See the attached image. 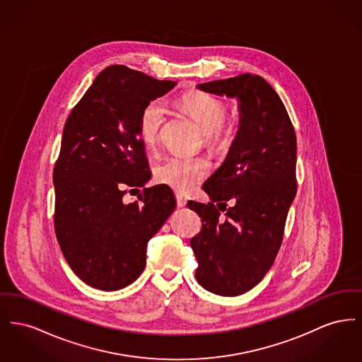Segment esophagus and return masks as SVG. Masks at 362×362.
Listing matches in <instances>:
<instances>
[{"mask_svg": "<svg viewBox=\"0 0 362 362\" xmlns=\"http://www.w3.org/2000/svg\"><path fill=\"white\" fill-rule=\"evenodd\" d=\"M175 197H176V204H177V206H179V208H183V206H186L187 201H186V198H185V197H182L180 194H176Z\"/></svg>", "mask_w": 362, "mask_h": 362, "instance_id": "1", "label": "esophagus"}]
</instances>
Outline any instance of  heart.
Listing matches in <instances>:
<instances>
[{
    "label": "heart",
    "mask_w": 362,
    "mask_h": 362,
    "mask_svg": "<svg viewBox=\"0 0 362 362\" xmlns=\"http://www.w3.org/2000/svg\"><path fill=\"white\" fill-rule=\"evenodd\" d=\"M182 107L192 116L205 134V144L211 148H221L230 134L231 126L224 122L226 105L204 93H192L182 98ZM167 117V107L161 100L146 104L139 116V135L146 146H153L161 134ZM211 164L205 157L172 156L156 168L157 182L179 192H192L209 173Z\"/></svg>",
    "instance_id": "b5f03b06"
}]
</instances>
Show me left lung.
Returning a JSON list of instances; mask_svg holds the SVG:
<instances>
[{
	"mask_svg": "<svg viewBox=\"0 0 362 362\" xmlns=\"http://www.w3.org/2000/svg\"><path fill=\"white\" fill-rule=\"evenodd\" d=\"M197 87L238 100L234 142L202 186L211 202L187 204L202 220V230L190 242L197 281L213 294L235 297L257 286L276 258L297 194V136L276 91L258 75Z\"/></svg>",
	"mask_w": 362,
	"mask_h": 362,
	"instance_id": "8db88e82",
	"label": "left lung"
}]
</instances>
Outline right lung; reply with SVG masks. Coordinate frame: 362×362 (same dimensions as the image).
<instances>
[{
    "label": "right lung",
    "instance_id": "add662e5",
    "mask_svg": "<svg viewBox=\"0 0 362 362\" xmlns=\"http://www.w3.org/2000/svg\"><path fill=\"white\" fill-rule=\"evenodd\" d=\"M176 82L157 81L124 65L105 68L65 122L53 170L54 230L74 274L86 284L116 291L146 265V246L176 208L168 186L144 189L126 204V187L150 179L139 116Z\"/></svg>",
    "mask_w": 362,
    "mask_h": 362
}]
</instances>
